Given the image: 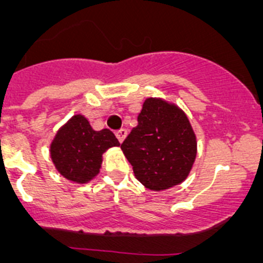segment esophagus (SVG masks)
Returning <instances> with one entry per match:
<instances>
[{"instance_id": "obj_1", "label": "esophagus", "mask_w": 263, "mask_h": 263, "mask_svg": "<svg viewBox=\"0 0 263 263\" xmlns=\"http://www.w3.org/2000/svg\"><path fill=\"white\" fill-rule=\"evenodd\" d=\"M116 136H117V139H118V141L122 142L124 139H126V136H127V129H124V128L118 129V131L116 132Z\"/></svg>"}]
</instances>
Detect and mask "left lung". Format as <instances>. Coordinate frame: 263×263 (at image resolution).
<instances>
[{"label": "left lung", "mask_w": 263, "mask_h": 263, "mask_svg": "<svg viewBox=\"0 0 263 263\" xmlns=\"http://www.w3.org/2000/svg\"><path fill=\"white\" fill-rule=\"evenodd\" d=\"M121 148L145 187L161 191L187 178L196 159L197 142L187 116L177 105L148 98L137 126Z\"/></svg>", "instance_id": "1"}]
</instances>
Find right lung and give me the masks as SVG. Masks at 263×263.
Returning <instances> with one entry per match:
<instances>
[{
	"label": "right lung",
	"mask_w": 263,
	"mask_h": 263,
	"mask_svg": "<svg viewBox=\"0 0 263 263\" xmlns=\"http://www.w3.org/2000/svg\"><path fill=\"white\" fill-rule=\"evenodd\" d=\"M118 145L112 131L107 128L94 131L89 121L78 115L57 132L50 144V156L65 178L87 183L99 173L103 153Z\"/></svg>",
	"instance_id": "add662e5"
}]
</instances>
